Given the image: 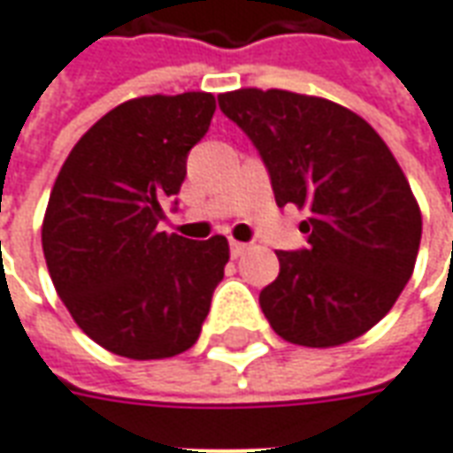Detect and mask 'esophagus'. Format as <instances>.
I'll return each mask as SVG.
<instances>
[{
    "label": "esophagus",
    "instance_id": "obj_1",
    "mask_svg": "<svg viewBox=\"0 0 453 453\" xmlns=\"http://www.w3.org/2000/svg\"><path fill=\"white\" fill-rule=\"evenodd\" d=\"M246 249H249V246L242 244V242H232V257L239 258V257H242V254H244Z\"/></svg>",
    "mask_w": 453,
    "mask_h": 453
}]
</instances>
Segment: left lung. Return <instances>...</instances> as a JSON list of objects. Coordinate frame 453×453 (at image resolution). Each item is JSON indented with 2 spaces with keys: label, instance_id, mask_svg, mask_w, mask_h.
Masks as SVG:
<instances>
[{
  "label": "left lung",
  "instance_id": "8db88e82",
  "mask_svg": "<svg viewBox=\"0 0 453 453\" xmlns=\"http://www.w3.org/2000/svg\"><path fill=\"white\" fill-rule=\"evenodd\" d=\"M266 165L276 204L308 207V246L276 251L279 279L258 303L280 338L333 348L360 338L414 271L422 214L385 140L338 103L291 90L219 96Z\"/></svg>",
  "mask_w": 453,
  "mask_h": 453
}]
</instances>
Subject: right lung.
I'll list each match as a JSON object with an SVG mask.
<instances>
[{"instance_id": "right-lung-1", "label": "right lung", "mask_w": 453, "mask_h": 453, "mask_svg": "<svg viewBox=\"0 0 453 453\" xmlns=\"http://www.w3.org/2000/svg\"><path fill=\"white\" fill-rule=\"evenodd\" d=\"M214 108L211 93L120 103L56 177L42 226L46 266L78 327L115 355L160 360L189 350L224 279V236L192 242L157 229Z\"/></svg>"}]
</instances>
